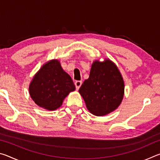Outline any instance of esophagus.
Segmentation results:
<instances>
[{
	"mask_svg": "<svg viewBox=\"0 0 160 160\" xmlns=\"http://www.w3.org/2000/svg\"><path fill=\"white\" fill-rule=\"evenodd\" d=\"M75 88H76V90H79L80 86L82 85V81H80V80L75 81Z\"/></svg>",
	"mask_w": 160,
	"mask_h": 160,
	"instance_id": "34e87169",
	"label": "esophagus"
}]
</instances>
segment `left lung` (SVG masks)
I'll return each mask as SVG.
<instances>
[{
  "label": "left lung",
  "instance_id": "1",
  "mask_svg": "<svg viewBox=\"0 0 160 160\" xmlns=\"http://www.w3.org/2000/svg\"><path fill=\"white\" fill-rule=\"evenodd\" d=\"M79 92L89 112L98 116L107 115L117 109L122 102V75L109 59L95 61L92 65L89 78L84 81Z\"/></svg>",
  "mask_w": 160,
  "mask_h": 160
}]
</instances>
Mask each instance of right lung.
Segmentation results:
<instances>
[{"label": "right lung", "mask_w": 160, "mask_h": 160, "mask_svg": "<svg viewBox=\"0 0 160 160\" xmlns=\"http://www.w3.org/2000/svg\"><path fill=\"white\" fill-rule=\"evenodd\" d=\"M75 90L72 78L58 60H51L39 69L29 85V94L40 107L53 111L60 107L70 92Z\"/></svg>", "instance_id": "obj_1"}]
</instances>
